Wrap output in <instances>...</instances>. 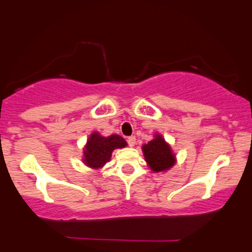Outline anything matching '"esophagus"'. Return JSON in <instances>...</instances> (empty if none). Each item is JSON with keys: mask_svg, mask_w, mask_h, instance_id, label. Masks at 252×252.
<instances>
[{"mask_svg": "<svg viewBox=\"0 0 252 252\" xmlns=\"http://www.w3.org/2000/svg\"><path fill=\"white\" fill-rule=\"evenodd\" d=\"M126 141H128V144L130 147H134L136 143V137L135 136H129V137L126 138Z\"/></svg>", "mask_w": 252, "mask_h": 252, "instance_id": "esophagus-1", "label": "esophagus"}]
</instances>
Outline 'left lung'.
I'll return each instance as SVG.
<instances>
[{
  "mask_svg": "<svg viewBox=\"0 0 252 252\" xmlns=\"http://www.w3.org/2000/svg\"><path fill=\"white\" fill-rule=\"evenodd\" d=\"M142 149L146 161L154 172L169 169L175 162L170 147L160 135H156L148 144H144Z\"/></svg>",
  "mask_w": 252,
  "mask_h": 252,
  "instance_id": "1",
  "label": "left lung"
}]
</instances>
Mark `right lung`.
<instances>
[{"instance_id":"1","label":"right lung","mask_w":252,"mask_h":252,"mask_svg":"<svg viewBox=\"0 0 252 252\" xmlns=\"http://www.w3.org/2000/svg\"><path fill=\"white\" fill-rule=\"evenodd\" d=\"M126 146V140L120 135L103 137L98 132H94L90 136L84 150V162L92 168H99L111 158L112 150Z\"/></svg>"}]
</instances>
